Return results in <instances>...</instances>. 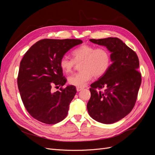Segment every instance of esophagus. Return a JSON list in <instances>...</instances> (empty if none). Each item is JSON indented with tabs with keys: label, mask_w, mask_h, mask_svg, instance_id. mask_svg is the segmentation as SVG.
I'll return each mask as SVG.
<instances>
[{
	"label": "esophagus",
	"mask_w": 155,
	"mask_h": 155,
	"mask_svg": "<svg viewBox=\"0 0 155 155\" xmlns=\"http://www.w3.org/2000/svg\"><path fill=\"white\" fill-rule=\"evenodd\" d=\"M83 89V88L82 87H76V90H77V91L78 92H79V91H81V90Z\"/></svg>",
	"instance_id": "34e87169"
}]
</instances>
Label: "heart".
Segmentation results:
<instances>
[{
  "label": "heart",
  "mask_w": 155,
  "mask_h": 155,
  "mask_svg": "<svg viewBox=\"0 0 155 155\" xmlns=\"http://www.w3.org/2000/svg\"><path fill=\"white\" fill-rule=\"evenodd\" d=\"M73 59L63 56L60 59V67L65 74H69L76 64H79L80 72L68 77L70 85L85 87L92 76L100 78L108 71L111 64V54L107 48L83 45L72 51Z\"/></svg>",
  "instance_id": "obj_1"
}]
</instances>
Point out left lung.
Wrapping results in <instances>:
<instances>
[{
  "label": "left lung",
  "instance_id": "1",
  "mask_svg": "<svg viewBox=\"0 0 155 155\" xmlns=\"http://www.w3.org/2000/svg\"><path fill=\"white\" fill-rule=\"evenodd\" d=\"M90 41L105 46L111 52L112 63L104 76L91 84L88 112L98 122L113 124L127 115L135 105L142 82L139 59L135 51L117 37ZM104 87L103 93L100 89Z\"/></svg>",
  "mask_w": 155,
  "mask_h": 155
}]
</instances>
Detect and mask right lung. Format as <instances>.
<instances>
[{
  "label": "right lung",
  "instance_id": "add662e5",
  "mask_svg": "<svg viewBox=\"0 0 155 155\" xmlns=\"http://www.w3.org/2000/svg\"><path fill=\"white\" fill-rule=\"evenodd\" d=\"M80 39H45L31 46L22 59L17 85L23 104L33 118L46 124H55L67 116L69 105L76 94L67 82L60 67V59ZM53 86H61L54 93Z\"/></svg>",
  "mask_w": 155,
  "mask_h": 155
}]
</instances>
